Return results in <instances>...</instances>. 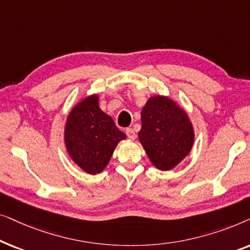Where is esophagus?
<instances>
[{"mask_svg":"<svg viewBox=\"0 0 250 250\" xmlns=\"http://www.w3.org/2000/svg\"><path fill=\"white\" fill-rule=\"evenodd\" d=\"M125 133H126V135H127L129 139H131V140H135L136 135H135V132H134V129H133V128H126Z\"/></svg>","mask_w":250,"mask_h":250,"instance_id":"1","label":"esophagus"}]
</instances>
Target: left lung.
Returning <instances> with one entry per match:
<instances>
[{"label": "left lung", "mask_w": 250, "mask_h": 250, "mask_svg": "<svg viewBox=\"0 0 250 250\" xmlns=\"http://www.w3.org/2000/svg\"><path fill=\"white\" fill-rule=\"evenodd\" d=\"M139 140L150 162L160 170H169L189 155L194 133L187 112L172 99L156 95L141 111Z\"/></svg>", "instance_id": "8db88e82"}]
</instances>
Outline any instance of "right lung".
Returning <instances> with one entry per match:
<instances>
[{
	"mask_svg": "<svg viewBox=\"0 0 250 250\" xmlns=\"http://www.w3.org/2000/svg\"><path fill=\"white\" fill-rule=\"evenodd\" d=\"M126 135L99 107V97L84 98L71 109L64 127V143L73 162L88 174L105 168L118 142Z\"/></svg>",
	"mask_w": 250,
	"mask_h": 250,
	"instance_id": "add662e5",
	"label": "right lung"
}]
</instances>
